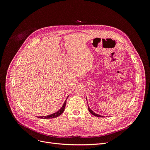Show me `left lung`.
<instances>
[{
  "instance_id": "obj_1",
  "label": "left lung",
  "mask_w": 150,
  "mask_h": 150,
  "mask_svg": "<svg viewBox=\"0 0 150 150\" xmlns=\"http://www.w3.org/2000/svg\"><path fill=\"white\" fill-rule=\"evenodd\" d=\"M86 100H87V98H86ZM87 102H88V100H87ZM88 110H89V112L91 113L93 115H95V116H96V117H103V115H99V114H96V113L92 111V110H91V109L89 108V105H88Z\"/></svg>"
}]
</instances>
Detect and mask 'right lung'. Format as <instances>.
<instances>
[{"instance_id": "right-lung-1", "label": "right lung", "mask_w": 150, "mask_h": 150, "mask_svg": "<svg viewBox=\"0 0 150 150\" xmlns=\"http://www.w3.org/2000/svg\"><path fill=\"white\" fill-rule=\"evenodd\" d=\"M69 96H67V98L69 97ZM66 98V100H67ZM66 100H65L64 104L62 106V107L58 110V111H57L56 112H54L53 114H52L50 115H45V116H40V117H38V118H40V119H53V118H56L58 117V116H59L60 115H61L62 114V112H64V109H65V106L66 105Z\"/></svg>"}]
</instances>
